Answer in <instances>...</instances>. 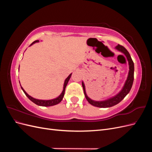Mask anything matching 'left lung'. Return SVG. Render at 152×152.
<instances>
[{
    "mask_svg": "<svg viewBox=\"0 0 152 152\" xmlns=\"http://www.w3.org/2000/svg\"><path fill=\"white\" fill-rule=\"evenodd\" d=\"M116 49H118V50H120V51L122 52L124 54L126 55L127 58V60L129 61V72L127 79L125 85H124L123 87L122 90L120 92V93L115 96V97L106 101H103V102H95V101L92 100L89 98H88V96H87L86 93L84 84L83 82H82V87H83L84 93L86 96V98L87 99V102H88L94 106V107H97L99 108H108V107H113V106L118 104V103H120L121 101L126 97V96L129 93V91L132 87L133 81H134V63H133V61L132 60V58L130 56L129 53L127 50L124 46H122V45L120 44H118L116 46Z\"/></svg>",
    "mask_w": 152,
    "mask_h": 152,
    "instance_id": "left-lung-1",
    "label": "left lung"
}]
</instances>
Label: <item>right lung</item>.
<instances>
[{"mask_svg":"<svg viewBox=\"0 0 152 152\" xmlns=\"http://www.w3.org/2000/svg\"><path fill=\"white\" fill-rule=\"evenodd\" d=\"M39 42V40L34 41V42H32V43L30 44V45H32L33 44H34V43H35V42ZM71 75H72V74H70V75H69V76L66 78V80H65V83H64V87H63V91H62L61 94L60 95H59L57 98L54 99H51V100H40V99H35V98H34L31 97L30 96H29L28 94H27V93H26V92H25V91L23 89L22 87H21L22 90L23 91V92H24V93L25 94V95L27 96V97L28 98V99H29L30 100H31V102H34L35 104H37V105H39V106H42V107H50V106L56 105V104L59 103H60V102H61V100L63 99V96H64V94H65V91L66 86V85H67V84H68V82L69 80H70V79Z\"/></svg>","mask_w":152,"mask_h":152,"instance_id":"add662e5","label":"right lung"}]
</instances>
